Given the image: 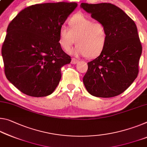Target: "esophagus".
<instances>
[{
	"mask_svg": "<svg viewBox=\"0 0 147 147\" xmlns=\"http://www.w3.org/2000/svg\"><path fill=\"white\" fill-rule=\"evenodd\" d=\"M79 61L78 59H76L75 58H72V59H71V63L72 64H76Z\"/></svg>",
	"mask_w": 147,
	"mask_h": 147,
	"instance_id": "1",
	"label": "esophagus"
}]
</instances>
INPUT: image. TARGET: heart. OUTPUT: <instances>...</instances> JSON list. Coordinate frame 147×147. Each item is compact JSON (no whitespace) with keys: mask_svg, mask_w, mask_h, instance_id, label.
<instances>
[{"mask_svg":"<svg viewBox=\"0 0 147 147\" xmlns=\"http://www.w3.org/2000/svg\"><path fill=\"white\" fill-rule=\"evenodd\" d=\"M69 28L61 26L59 31V44L65 51H69L75 42L77 46L73 50L76 56L94 58L105 48L108 33L104 23L82 13H76L68 20Z\"/></svg>","mask_w":147,"mask_h":147,"instance_id":"b5f03b06","label":"heart"}]
</instances>
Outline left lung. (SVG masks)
<instances>
[{"label": "left lung", "mask_w": 147, "mask_h": 147, "mask_svg": "<svg viewBox=\"0 0 147 147\" xmlns=\"http://www.w3.org/2000/svg\"><path fill=\"white\" fill-rule=\"evenodd\" d=\"M80 7L104 23L108 33L103 52L88 63L84 84L94 96L115 97L129 87L139 73L142 46L137 26L122 9L113 4L82 3Z\"/></svg>", "instance_id": "left-lung-1"}]
</instances>
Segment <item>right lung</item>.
Listing matches in <instances>:
<instances>
[{"label":"right lung","mask_w":147,"mask_h":147,"mask_svg":"<svg viewBox=\"0 0 147 147\" xmlns=\"http://www.w3.org/2000/svg\"><path fill=\"white\" fill-rule=\"evenodd\" d=\"M77 5L64 2L34 4L10 23L2 47L4 73L23 94L45 97L59 84L61 67L71 61L59 44V28Z\"/></svg>","instance_id":"obj_1"}]
</instances>
